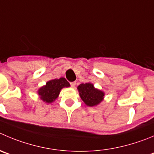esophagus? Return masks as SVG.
Here are the masks:
<instances>
[{
  "label": "esophagus",
  "instance_id": "1",
  "mask_svg": "<svg viewBox=\"0 0 154 154\" xmlns=\"http://www.w3.org/2000/svg\"><path fill=\"white\" fill-rule=\"evenodd\" d=\"M70 85H71L72 88H75V85H76V82H72L70 83Z\"/></svg>",
  "mask_w": 154,
  "mask_h": 154
}]
</instances>
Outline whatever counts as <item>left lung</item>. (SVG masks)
<instances>
[{
  "instance_id": "obj_1",
  "label": "left lung",
  "mask_w": 154,
  "mask_h": 154,
  "mask_svg": "<svg viewBox=\"0 0 154 154\" xmlns=\"http://www.w3.org/2000/svg\"><path fill=\"white\" fill-rule=\"evenodd\" d=\"M79 96L85 104L88 106H96L104 99L105 93L94 87L91 82L82 83L77 87Z\"/></svg>"
}]
</instances>
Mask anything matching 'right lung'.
I'll list each match as a JSON object with an SVG mask.
<instances>
[{"label": "right lung", "instance_id": "obj_1", "mask_svg": "<svg viewBox=\"0 0 154 154\" xmlns=\"http://www.w3.org/2000/svg\"><path fill=\"white\" fill-rule=\"evenodd\" d=\"M69 83L65 78L50 80L47 82L46 85L41 87L38 90V94L39 95L41 100L45 103H51L56 100L59 97L60 91L64 88H69Z\"/></svg>", "mask_w": 154, "mask_h": 154}]
</instances>
